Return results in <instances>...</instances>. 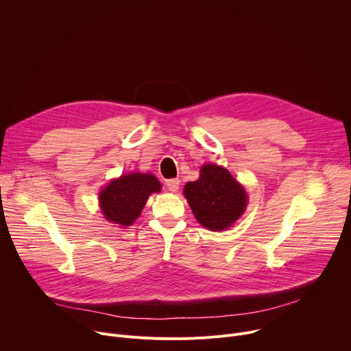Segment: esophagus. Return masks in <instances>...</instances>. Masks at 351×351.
<instances>
[{"label":"esophagus","mask_w":351,"mask_h":351,"mask_svg":"<svg viewBox=\"0 0 351 351\" xmlns=\"http://www.w3.org/2000/svg\"><path fill=\"white\" fill-rule=\"evenodd\" d=\"M179 184H180V180H179V179H169V180H167V189H168L169 191H172V193L178 191Z\"/></svg>","instance_id":"obj_1"}]
</instances>
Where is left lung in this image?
Returning a JSON list of instances; mask_svg holds the SVG:
<instances>
[{"label": "left lung", "mask_w": 351, "mask_h": 351, "mask_svg": "<svg viewBox=\"0 0 351 351\" xmlns=\"http://www.w3.org/2000/svg\"><path fill=\"white\" fill-rule=\"evenodd\" d=\"M183 194L198 223L215 232L232 226L247 207L244 187L228 169L214 164L203 165L199 178L184 184Z\"/></svg>", "instance_id": "8db88e82"}]
</instances>
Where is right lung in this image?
Returning a JSON list of instances; mask_svg holds the SVG:
<instances>
[{
  "mask_svg": "<svg viewBox=\"0 0 351 351\" xmlns=\"http://www.w3.org/2000/svg\"><path fill=\"white\" fill-rule=\"evenodd\" d=\"M161 183L152 173L132 172L110 182L99 191L104 218L121 226H130L141 214L152 193H160Z\"/></svg>",
  "mask_w": 351,
  "mask_h": 351,
  "instance_id": "right-lung-1",
  "label": "right lung"
}]
</instances>
